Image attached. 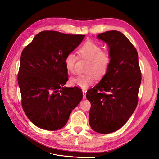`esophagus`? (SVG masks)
<instances>
[{"mask_svg": "<svg viewBox=\"0 0 159 159\" xmlns=\"http://www.w3.org/2000/svg\"><path fill=\"white\" fill-rule=\"evenodd\" d=\"M82 92H83V99H86V91L83 90Z\"/></svg>", "mask_w": 159, "mask_h": 159, "instance_id": "esophagus-1", "label": "esophagus"}]
</instances>
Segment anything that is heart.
Here are the masks:
<instances>
[{
	"instance_id": "obj_1",
	"label": "heart",
	"mask_w": 159,
	"mask_h": 159,
	"mask_svg": "<svg viewBox=\"0 0 159 159\" xmlns=\"http://www.w3.org/2000/svg\"><path fill=\"white\" fill-rule=\"evenodd\" d=\"M78 54L88 60L85 67L87 71L71 78L70 82L72 85L84 89L94 82L96 76L102 78L107 73L111 64V57L107 52L102 51V46L93 41H88L81 45ZM76 60L77 57L74 52H69L65 57L66 68L71 74L75 72Z\"/></svg>"
}]
</instances>
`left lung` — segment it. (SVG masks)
<instances>
[{"label": "left lung", "instance_id": "1", "mask_svg": "<svg viewBox=\"0 0 159 159\" xmlns=\"http://www.w3.org/2000/svg\"><path fill=\"white\" fill-rule=\"evenodd\" d=\"M97 38L109 47V68L94 88L87 91L91 103L90 127L99 133L107 134L121 128L135 110L141 82L138 54L121 32L107 31Z\"/></svg>", "mask_w": 159, "mask_h": 159}]
</instances>
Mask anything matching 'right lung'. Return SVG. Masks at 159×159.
I'll list each match as a JSON object with an SVG mask.
<instances>
[{"label": "right lung", "mask_w": 159, "mask_h": 159, "mask_svg": "<svg viewBox=\"0 0 159 159\" xmlns=\"http://www.w3.org/2000/svg\"><path fill=\"white\" fill-rule=\"evenodd\" d=\"M84 37L43 31L23 50L18 74L22 106L38 127L48 131L64 127L82 99L79 88L64 87L68 80L64 59Z\"/></svg>", "instance_id": "right-lung-1"}]
</instances>
